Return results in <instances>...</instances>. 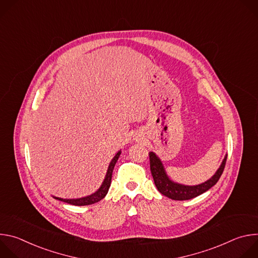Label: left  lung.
Returning a JSON list of instances; mask_svg holds the SVG:
<instances>
[{
	"mask_svg": "<svg viewBox=\"0 0 258 258\" xmlns=\"http://www.w3.org/2000/svg\"><path fill=\"white\" fill-rule=\"evenodd\" d=\"M227 156L228 155L225 156L224 160L222 161V164L219 165L218 169L209 179L202 183H199V185L188 186L173 181L166 173L165 167L161 159L154 152H149L150 169L155 186L162 195L172 200H189L203 194L204 192L208 191L211 187H213L224 171Z\"/></svg>",
	"mask_w": 258,
	"mask_h": 258,
	"instance_id": "8db88e82",
	"label": "left lung"
}]
</instances>
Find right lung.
<instances>
[{
	"mask_svg": "<svg viewBox=\"0 0 258 258\" xmlns=\"http://www.w3.org/2000/svg\"><path fill=\"white\" fill-rule=\"evenodd\" d=\"M120 154H121V151L119 150L115 154V156L112 158V160L110 161L108 169H107V172H106V175H105V178H104V180L102 182V185L100 186V188L95 193H93V194H91L89 196L82 197V198H77V199H63V198H59V197H55V196H53V198H55L57 200H60V201H63V202H66V203L71 204V205H76V206L91 205V204H94L96 202H99L108 193L110 185H111L112 171H113V168H114V166H115V164H116Z\"/></svg>",
	"mask_w": 258,
	"mask_h": 258,
	"instance_id": "add662e5",
	"label": "right lung"
}]
</instances>
